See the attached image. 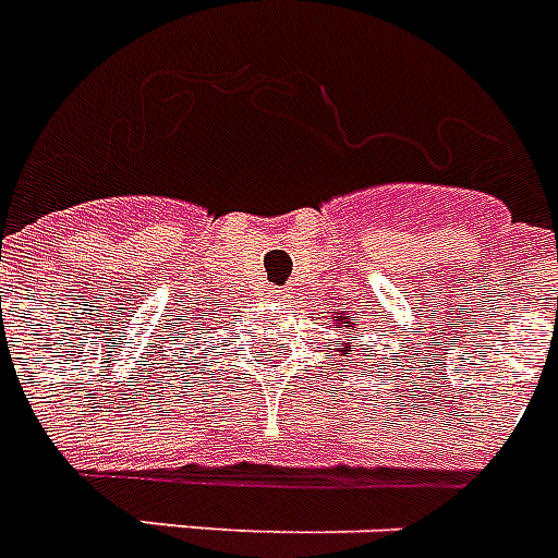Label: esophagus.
I'll list each match as a JSON object with an SVG mask.
<instances>
[{
    "label": "esophagus",
    "instance_id": "1",
    "mask_svg": "<svg viewBox=\"0 0 558 558\" xmlns=\"http://www.w3.org/2000/svg\"><path fill=\"white\" fill-rule=\"evenodd\" d=\"M264 294H266V301H283V298H287V289H283V287H269Z\"/></svg>",
    "mask_w": 558,
    "mask_h": 558
}]
</instances>
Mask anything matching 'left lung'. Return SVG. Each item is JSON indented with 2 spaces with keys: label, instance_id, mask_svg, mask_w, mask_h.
Returning <instances> with one entry per match:
<instances>
[{
  "label": "left lung",
  "instance_id": "1",
  "mask_svg": "<svg viewBox=\"0 0 558 558\" xmlns=\"http://www.w3.org/2000/svg\"><path fill=\"white\" fill-rule=\"evenodd\" d=\"M338 320H343V318H338ZM343 324H347V320H343ZM343 352H347V350H343ZM347 355H350V352H347Z\"/></svg>",
  "mask_w": 558,
  "mask_h": 558
}]
</instances>
